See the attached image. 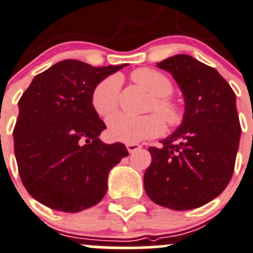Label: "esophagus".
Wrapping results in <instances>:
<instances>
[{
    "label": "esophagus",
    "mask_w": 253,
    "mask_h": 253,
    "mask_svg": "<svg viewBox=\"0 0 253 253\" xmlns=\"http://www.w3.org/2000/svg\"><path fill=\"white\" fill-rule=\"evenodd\" d=\"M126 147H127V151H128L129 153H133V152H136V151L140 150L141 146L137 145V143H127Z\"/></svg>",
    "instance_id": "34e87169"
}]
</instances>
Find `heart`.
<instances>
[{
	"instance_id": "b5f03b06",
	"label": "heart",
	"mask_w": 253,
	"mask_h": 253,
	"mask_svg": "<svg viewBox=\"0 0 253 253\" xmlns=\"http://www.w3.org/2000/svg\"><path fill=\"white\" fill-rule=\"evenodd\" d=\"M132 81L152 96L150 111H157L169 126H177L182 120V111L169 94L173 91V84L169 77L152 68H138L131 75ZM121 81L117 76L108 77L94 87L91 103L94 112L101 119H108L119 107ZM157 113L131 117L119 113L108 122V136L112 140L125 143H137L147 138L157 137L164 133L165 125Z\"/></svg>"
}]
</instances>
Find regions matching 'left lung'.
<instances>
[{"instance_id": "8db88e82", "label": "left lung", "mask_w": 253, "mask_h": 253, "mask_svg": "<svg viewBox=\"0 0 253 253\" xmlns=\"http://www.w3.org/2000/svg\"><path fill=\"white\" fill-rule=\"evenodd\" d=\"M172 73L185 97L182 124L148 147L152 161L143 176L155 204L186 211L209 204L227 187L241 137L236 94L213 67L188 55L157 63Z\"/></svg>"}]
</instances>
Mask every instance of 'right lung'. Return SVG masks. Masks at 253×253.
<instances>
[{
    "label": "right lung",
    "mask_w": 253,
    "mask_h": 253,
    "mask_svg": "<svg viewBox=\"0 0 253 253\" xmlns=\"http://www.w3.org/2000/svg\"><path fill=\"white\" fill-rule=\"evenodd\" d=\"M125 66L61 61L39 73L23 92L13 129L15 156L23 186L40 204L80 212L106 195L108 172L128 151L124 143L107 145L98 138L106 125L91 96Z\"/></svg>",
    "instance_id": "1"
}]
</instances>
